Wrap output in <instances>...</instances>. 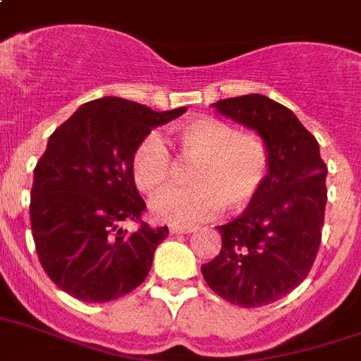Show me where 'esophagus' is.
<instances>
[{
  "instance_id": "34e87169",
  "label": "esophagus",
  "mask_w": 361,
  "mask_h": 361,
  "mask_svg": "<svg viewBox=\"0 0 361 361\" xmlns=\"http://www.w3.org/2000/svg\"><path fill=\"white\" fill-rule=\"evenodd\" d=\"M195 228L192 226H169V233L171 235H180V233H193Z\"/></svg>"
}]
</instances>
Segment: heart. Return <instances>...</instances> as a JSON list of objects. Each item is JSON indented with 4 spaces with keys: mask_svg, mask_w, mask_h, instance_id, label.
Returning a JSON list of instances; mask_svg holds the SVG:
<instances>
[{
    "mask_svg": "<svg viewBox=\"0 0 361 361\" xmlns=\"http://www.w3.org/2000/svg\"><path fill=\"white\" fill-rule=\"evenodd\" d=\"M180 149L197 159L192 186H173L149 202L153 217L175 226L212 219L226 204L243 210L259 195L269 175V153L259 138L239 135L215 118H197L178 129ZM131 175L138 190L151 193L171 175V155L162 135L153 131L137 144L131 155Z\"/></svg>",
    "mask_w": 361,
    "mask_h": 361,
    "instance_id": "obj_1",
    "label": "heart"
}]
</instances>
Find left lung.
<instances>
[{
	"label": "left lung",
	"mask_w": 361,
	"mask_h": 361,
	"mask_svg": "<svg viewBox=\"0 0 361 361\" xmlns=\"http://www.w3.org/2000/svg\"><path fill=\"white\" fill-rule=\"evenodd\" d=\"M212 107L259 135L269 153V175L248 208L217 226L223 246L201 272L223 300L245 309L263 307L309 276L322 241L327 166L318 140L272 98L252 92Z\"/></svg>",
	"instance_id": "left-lung-1"
}]
</instances>
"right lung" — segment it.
I'll return each mask as SVG.
<instances>
[{"label": "right lung", "mask_w": 361, "mask_h": 361, "mask_svg": "<svg viewBox=\"0 0 361 361\" xmlns=\"http://www.w3.org/2000/svg\"><path fill=\"white\" fill-rule=\"evenodd\" d=\"M186 111H153L104 97L80 106L49 137L34 168L30 228L39 263L52 283L85 303L118 300L147 277L168 226L140 221L146 202L131 175V155L151 129Z\"/></svg>", "instance_id": "right-lung-1"}]
</instances>
